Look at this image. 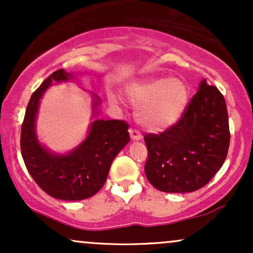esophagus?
Listing matches in <instances>:
<instances>
[{"instance_id":"34e87169","label":"esophagus","mask_w":253,"mask_h":253,"mask_svg":"<svg viewBox=\"0 0 253 253\" xmlns=\"http://www.w3.org/2000/svg\"><path fill=\"white\" fill-rule=\"evenodd\" d=\"M129 135H130V138L133 139V140H140V139L143 138L141 133L135 128H129Z\"/></svg>"}]
</instances>
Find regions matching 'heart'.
<instances>
[{"instance_id":"b5f03b06","label":"heart","mask_w":253,"mask_h":253,"mask_svg":"<svg viewBox=\"0 0 253 253\" xmlns=\"http://www.w3.org/2000/svg\"><path fill=\"white\" fill-rule=\"evenodd\" d=\"M127 100L139 107L138 120L150 130H163L182 115L189 90L179 78H151L130 83L125 88ZM113 102L117 101L110 96Z\"/></svg>"}]
</instances>
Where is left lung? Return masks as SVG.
Returning a JSON list of instances; mask_svg holds the SVG:
<instances>
[{"label":"left lung","mask_w":253,"mask_h":253,"mask_svg":"<svg viewBox=\"0 0 253 253\" xmlns=\"http://www.w3.org/2000/svg\"><path fill=\"white\" fill-rule=\"evenodd\" d=\"M228 114L219 89L203 80L181 119L159 134L144 136L145 175L164 193H191L205 187L225 162Z\"/></svg>","instance_id":"left-lung-1"}]
</instances>
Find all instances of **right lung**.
Masks as SVG:
<instances>
[{
    "label": "right lung",
    "mask_w": 253,
    "mask_h": 253,
    "mask_svg": "<svg viewBox=\"0 0 253 253\" xmlns=\"http://www.w3.org/2000/svg\"><path fill=\"white\" fill-rule=\"evenodd\" d=\"M71 78V74L60 69L33 92L26 108L20 146L28 172L46 194L58 200L80 201L95 195L103 187L113 161L129 141V133L128 124L124 120L97 119L90 125L85 140L71 152L57 155L43 147L36 133L40 98L52 82H66ZM92 96L95 109L101 101L96 95Z\"/></svg>",
    "instance_id": "obj_1"
}]
</instances>
